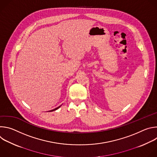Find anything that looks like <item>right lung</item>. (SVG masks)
<instances>
[{"instance_id":"right-lung-1","label":"right lung","mask_w":157,"mask_h":157,"mask_svg":"<svg viewBox=\"0 0 157 157\" xmlns=\"http://www.w3.org/2000/svg\"><path fill=\"white\" fill-rule=\"evenodd\" d=\"M61 105L60 106H59V107H56V108H55V109H53V110H50V112H52V111H54V110H57L58 109H59L60 107H61Z\"/></svg>"}]
</instances>
